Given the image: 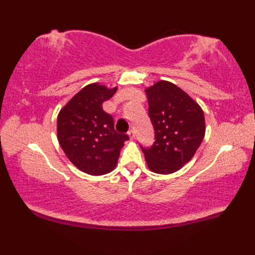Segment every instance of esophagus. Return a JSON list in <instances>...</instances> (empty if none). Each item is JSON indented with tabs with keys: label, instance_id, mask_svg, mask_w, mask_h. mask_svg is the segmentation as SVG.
Returning <instances> with one entry per match:
<instances>
[{
	"label": "esophagus",
	"instance_id": "esophagus-1",
	"mask_svg": "<svg viewBox=\"0 0 255 255\" xmlns=\"http://www.w3.org/2000/svg\"><path fill=\"white\" fill-rule=\"evenodd\" d=\"M128 134H129V137H130V139L133 140L134 137H136V131H134V129H130V130H129V132H128Z\"/></svg>",
	"mask_w": 255,
	"mask_h": 255
}]
</instances>
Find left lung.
I'll use <instances>...</instances> for the list:
<instances>
[{"instance_id":"left-lung-1","label":"left lung","mask_w":255,"mask_h":255,"mask_svg":"<svg viewBox=\"0 0 255 255\" xmlns=\"http://www.w3.org/2000/svg\"><path fill=\"white\" fill-rule=\"evenodd\" d=\"M145 94L155 141L150 148L140 147L151 171L171 174L191 161L202 143L204 112L187 93L167 81L145 89Z\"/></svg>"}]
</instances>
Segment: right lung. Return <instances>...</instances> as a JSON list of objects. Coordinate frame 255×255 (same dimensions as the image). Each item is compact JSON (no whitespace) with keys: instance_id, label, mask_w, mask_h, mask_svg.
I'll use <instances>...</instances> for the list:
<instances>
[{"instance_id":"right-lung-1","label":"right lung","mask_w":255,"mask_h":255,"mask_svg":"<svg viewBox=\"0 0 255 255\" xmlns=\"http://www.w3.org/2000/svg\"><path fill=\"white\" fill-rule=\"evenodd\" d=\"M117 88L93 83L75 94L57 118V134L64 153L84 173L103 175L115 169L128 134L118 133L102 104Z\"/></svg>"}]
</instances>
